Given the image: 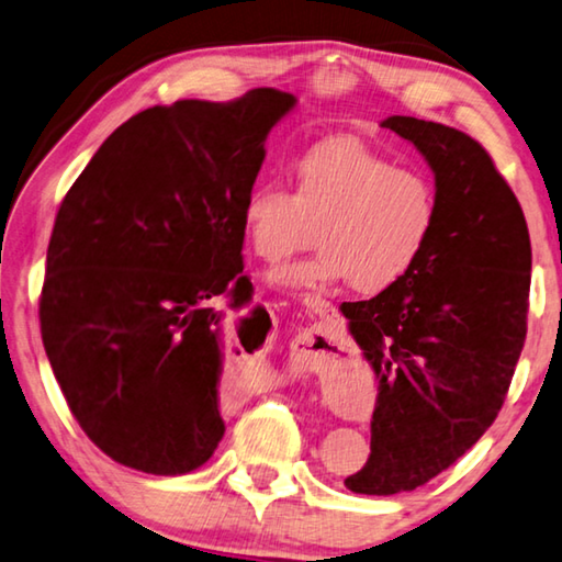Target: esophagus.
<instances>
[{
  "label": "esophagus",
  "mask_w": 562,
  "mask_h": 562,
  "mask_svg": "<svg viewBox=\"0 0 562 562\" xmlns=\"http://www.w3.org/2000/svg\"><path fill=\"white\" fill-rule=\"evenodd\" d=\"M303 303H306V311L308 313H313V316H321V318L328 316V313L333 311L330 303L326 299H318V296H308Z\"/></svg>",
  "instance_id": "obj_1"
}]
</instances>
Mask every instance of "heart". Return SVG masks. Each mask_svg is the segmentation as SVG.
I'll return each instance as SVG.
<instances>
[{
	"label": "heart",
	"instance_id": "obj_1",
	"mask_svg": "<svg viewBox=\"0 0 562 562\" xmlns=\"http://www.w3.org/2000/svg\"><path fill=\"white\" fill-rule=\"evenodd\" d=\"M439 216L429 177L358 140L311 147L296 162V192L263 177L241 202V226L256 256L273 261L316 224L318 249L271 273L286 289H323L350 279L360 293L400 283L427 251Z\"/></svg>",
	"mask_w": 562,
	"mask_h": 562
}]
</instances>
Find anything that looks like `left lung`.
I'll return each mask as SVG.
<instances>
[{
  "instance_id": "left-lung-1",
  "label": "left lung",
  "mask_w": 562,
  "mask_h": 562,
  "mask_svg": "<svg viewBox=\"0 0 562 562\" xmlns=\"http://www.w3.org/2000/svg\"><path fill=\"white\" fill-rule=\"evenodd\" d=\"M382 127L425 155L439 216L405 279L342 306L378 380L370 457L346 479L368 496L425 486L494 425L526 342L530 291L526 216L484 147L409 115Z\"/></svg>"
}]
</instances>
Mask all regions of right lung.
<instances>
[{"mask_svg": "<svg viewBox=\"0 0 562 562\" xmlns=\"http://www.w3.org/2000/svg\"><path fill=\"white\" fill-rule=\"evenodd\" d=\"M293 105L296 95L254 88L147 108L58 206L38 301L44 350L71 415L117 464L187 474L224 437L220 306L251 301L241 202ZM246 321L234 323L239 340Z\"/></svg>", "mask_w": 562, "mask_h": 562, "instance_id": "1", "label": "right lung"}]
</instances>
